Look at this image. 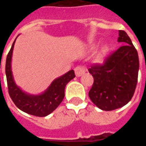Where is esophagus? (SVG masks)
<instances>
[{"instance_id":"1","label":"esophagus","mask_w":146,"mask_h":146,"mask_svg":"<svg viewBox=\"0 0 146 146\" xmlns=\"http://www.w3.org/2000/svg\"><path fill=\"white\" fill-rule=\"evenodd\" d=\"M74 70H75V73L76 76H77V77H80L82 75H83L85 73H86V68L83 66H77L74 69Z\"/></svg>"}]
</instances>
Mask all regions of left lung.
Wrapping results in <instances>:
<instances>
[{
	"mask_svg": "<svg viewBox=\"0 0 146 146\" xmlns=\"http://www.w3.org/2000/svg\"><path fill=\"white\" fill-rule=\"evenodd\" d=\"M117 42L125 44L109 55L104 64H95L89 69L94 78L89 96L103 111H113L126 105L133 96L138 80L137 50L124 31L119 30Z\"/></svg>",
	"mask_w": 146,
	"mask_h": 146,
	"instance_id": "8db88e82",
	"label": "left lung"
}]
</instances>
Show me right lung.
<instances>
[{
    "label": "right lung",
    "mask_w": 146,
    "mask_h": 146,
    "mask_svg": "<svg viewBox=\"0 0 146 146\" xmlns=\"http://www.w3.org/2000/svg\"><path fill=\"white\" fill-rule=\"evenodd\" d=\"M16 39L6 60L5 72L9 95L16 106L23 112L37 117H45L52 113L62 102L65 96L64 90L66 84L76 76L74 70H71L55 79L42 94L31 95L25 92L16 84L11 69L13 50Z\"/></svg>",
    "instance_id": "add662e5"
}]
</instances>
